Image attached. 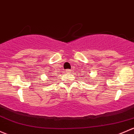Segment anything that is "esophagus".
Instances as JSON below:
<instances>
[{
    "instance_id": "esophagus-1",
    "label": "esophagus",
    "mask_w": 134,
    "mask_h": 134,
    "mask_svg": "<svg viewBox=\"0 0 134 134\" xmlns=\"http://www.w3.org/2000/svg\"><path fill=\"white\" fill-rule=\"evenodd\" d=\"M66 73H71V70H70V69H67V70H66L65 71Z\"/></svg>"
}]
</instances>
